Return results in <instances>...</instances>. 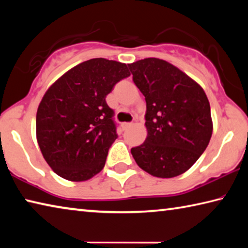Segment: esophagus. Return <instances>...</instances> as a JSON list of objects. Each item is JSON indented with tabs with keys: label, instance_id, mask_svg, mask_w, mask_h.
I'll list each match as a JSON object with an SVG mask.
<instances>
[{
	"label": "esophagus",
	"instance_id": "obj_1",
	"mask_svg": "<svg viewBox=\"0 0 248 248\" xmlns=\"http://www.w3.org/2000/svg\"><path fill=\"white\" fill-rule=\"evenodd\" d=\"M132 125V124H130V123H124V124H121V128H123L124 130H127L128 128H130Z\"/></svg>",
	"mask_w": 248,
	"mask_h": 248
}]
</instances>
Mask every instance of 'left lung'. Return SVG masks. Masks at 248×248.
I'll return each mask as SVG.
<instances>
[{"label": "left lung", "instance_id": "left-lung-1", "mask_svg": "<svg viewBox=\"0 0 248 248\" xmlns=\"http://www.w3.org/2000/svg\"><path fill=\"white\" fill-rule=\"evenodd\" d=\"M146 102L145 141L131 149L139 167L159 178L182 175L212 136L210 104L198 83L170 62L146 58L128 64Z\"/></svg>", "mask_w": 248, "mask_h": 248}]
</instances>
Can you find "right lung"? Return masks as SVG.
I'll return each instance as SVG.
<instances>
[{
    "label": "right lung",
    "instance_id": "obj_1",
    "mask_svg": "<svg viewBox=\"0 0 248 248\" xmlns=\"http://www.w3.org/2000/svg\"><path fill=\"white\" fill-rule=\"evenodd\" d=\"M129 75L125 63L91 59L65 72L46 92L36 116L37 142L60 177L84 182L104 169L118 137L114 110L105 98Z\"/></svg>",
    "mask_w": 248,
    "mask_h": 248
}]
</instances>
